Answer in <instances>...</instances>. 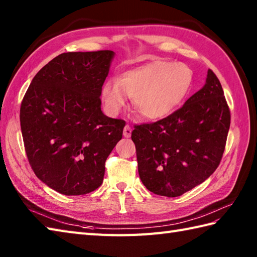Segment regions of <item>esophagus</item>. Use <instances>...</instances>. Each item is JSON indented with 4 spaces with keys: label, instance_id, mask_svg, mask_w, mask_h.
<instances>
[{
    "label": "esophagus",
    "instance_id": "esophagus-1",
    "mask_svg": "<svg viewBox=\"0 0 257 257\" xmlns=\"http://www.w3.org/2000/svg\"><path fill=\"white\" fill-rule=\"evenodd\" d=\"M132 128H130V125L129 124H125L124 125V128H123V136L125 138H129L130 136H132Z\"/></svg>",
    "mask_w": 257,
    "mask_h": 257
}]
</instances>
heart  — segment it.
I'll return each instance as SVG.
<instances>
[{
	"instance_id": "heart-1",
	"label": "heart",
	"mask_w": 257,
	"mask_h": 257,
	"mask_svg": "<svg viewBox=\"0 0 257 257\" xmlns=\"http://www.w3.org/2000/svg\"><path fill=\"white\" fill-rule=\"evenodd\" d=\"M193 85V70L183 63L155 61L109 79L101 87L107 111L118 113L133 98L141 116L163 119L181 105Z\"/></svg>"
}]
</instances>
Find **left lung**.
<instances>
[{
	"instance_id": "obj_1",
	"label": "left lung",
	"mask_w": 257,
	"mask_h": 257,
	"mask_svg": "<svg viewBox=\"0 0 257 257\" xmlns=\"http://www.w3.org/2000/svg\"><path fill=\"white\" fill-rule=\"evenodd\" d=\"M231 113L220 80L207 70L205 85L170 116L135 125L139 177L158 195L176 198L204 182L219 167Z\"/></svg>"
}]
</instances>
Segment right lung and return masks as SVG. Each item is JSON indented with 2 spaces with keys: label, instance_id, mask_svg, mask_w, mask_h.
<instances>
[{
  "label": "right lung",
  "instance_id": "1",
  "mask_svg": "<svg viewBox=\"0 0 257 257\" xmlns=\"http://www.w3.org/2000/svg\"><path fill=\"white\" fill-rule=\"evenodd\" d=\"M112 51L63 53L27 89L20 120L27 159L36 177L65 195L99 188L108 156L122 138L124 120L101 111V87Z\"/></svg>",
  "mask_w": 257,
  "mask_h": 257
}]
</instances>
